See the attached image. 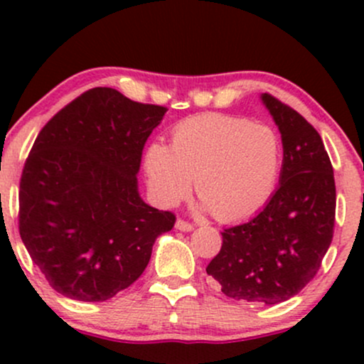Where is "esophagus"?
<instances>
[{
    "label": "esophagus",
    "instance_id": "34e87169",
    "mask_svg": "<svg viewBox=\"0 0 364 364\" xmlns=\"http://www.w3.org/2000/svg\"><path fill=\"white\" fill-rule=\"evenodd\" d=\"M195 225L191 224V223H188V220H183V219H178L176 220V229H179V231H191V229H193Z\"/></svg>",
    "mask_w": 364,
    "mask_h": 364
}]
</instances>
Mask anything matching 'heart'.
<instances>
[{"label": "heart", "instance_id": "b5f03b06", "mask_svg": "<svg viewBox=\"0 0 364 364\" xmlns=\"http://www.w3.org/2000/svg\"><path fill=\"white\" fill-rule=\"evenodd\" d=\"M282 168V141L272 127L240 116H193L173 129L171 149L150 145L145 173L164 205L196 195L223 223L257 214L274 195Z\"/></svg>", "mask_w": 364, "mask_h": 364}]
</instances>
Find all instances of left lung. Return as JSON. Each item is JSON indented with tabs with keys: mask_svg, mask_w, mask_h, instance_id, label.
<instances>
[{
	"mask_svg": "<svg viewBox=\"0 0 364 364\" xmlns=\"http://www.w3.org/2000/svg\"><path fill=\"white\" fill-rule=\"evenodd\" d=\"M262 101L281 129V185L260 214L224 229L207 274L236 301L277 304L320 270L336 225V181L318 132L274 95Z\"/></svg>",
	"mask_w": 364,
	"mask_h": 364,
	"instance_id": "8db88e82",
	"label": "left lung"
}]
</instances>
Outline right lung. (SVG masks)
Returning a JSON list of instances; mask_svg holds the SVG:
<instances>
[{"instance_id":"1","label":"right lung","mask_w":364,"mask_h":364,"mask_svg":"<svg viewBox=\"0 0 364 364\" xmlns=\"http://www.w3.org/2000/svg\"><path fill=\"white\" fill-rule=\"evenodd\" d=\"M168 107L95 87L58 111L32 145L18 193V231L54 291L106 301L144 274L157 236L176 223L147 205L136 173Z\"/></svg>"}]
</instances>
